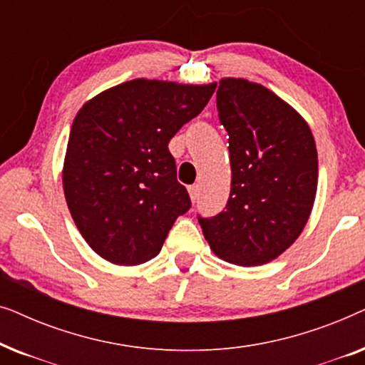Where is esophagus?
<instances>
[{
    "label": "esophagus",
    "mask_w": 365,
    "mask_h": 365,
    "mask_svg": "<svg viewBox=\"0 0 365 365\" xmlns=\"http://www.w3.org/2000/svg\"><path fill=\"white\" fill-rule=\"evenodd\" d=\"M187 191H189V196H191V201L196 202L197 196H199V186H197V184H192V186H189Z\"/></svg>",
    "instance_id": "34e87169"
}]
</instances>
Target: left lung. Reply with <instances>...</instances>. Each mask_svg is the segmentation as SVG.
Instances as JSON below:
<instances>
[{"mask_svg": "<svg viewBox=\"0 0 365 365\" xmlns=\"http://www.w3.org/2000/svg\"><path fill=\"white\" fill-rule=\"evenodd\" d=\"M219 119L229 134L226 211L199 224L217 257L262 266L296 242L317 192V149L306 119L259 83L222 78Z\"/></svg>", "mask_w": 365, "mask_h": 365, "instance_id": "1", "label": "left lung"}]
</instances>
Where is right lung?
<instances>
[{
  "label": "right lung",
  "instance_id": "add662e5",
  "mask_svg": "<svg viewBox=\"0 0 365 365\" xmlns=\"http://www.w3.org/2000/svg\"><path fill=\"white\" fill-rule=\"evenodd\" d=\"M216 83L136 78L104 89L74 116L63 164L69 212L98 256L138 266L161 251L178 216L191 207L169 153Z\"/></svg>",
  "mask_w": 365,
  "mask_h": 365
}]
</instances>
